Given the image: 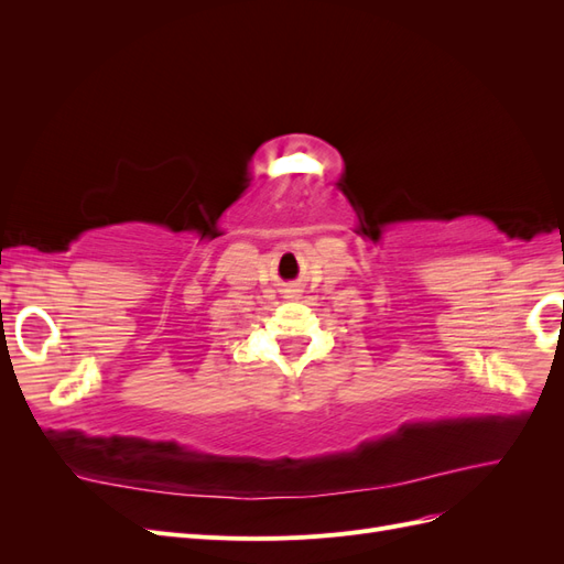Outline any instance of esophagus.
I'll use <instances>...</instances> for the list:
<instances>
[{
  "label": "esophagus",
  "mask_w": 564,
  "mask_h": 564,
  "mask_svg": "<svg viewBox=\"0 0 564 564\" xmlns=\"http://www.w3.org/2000/svg\"><path fill=\"white\" fill-rule=\"evenodd\" d=\"M292 294H294V296H296V294H299V289H292Z\"/></svg>",
  "instance_id": "1"
}]
</instances>
